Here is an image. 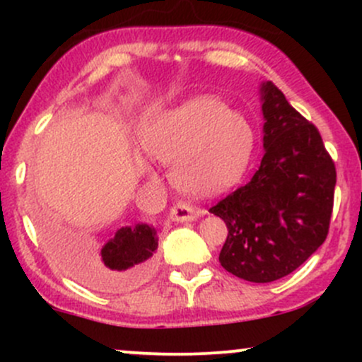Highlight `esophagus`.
<instances>
[{
  "mask_svg": "<svg viewBox=\"0 0 362 362\" xmlns=\"http://www.w3.org/2000/svg\"><path fill=\"white\" fill-rule=\"evenodd\" d=\"M201 214H204V211L195 209V207L185 204V202H177V204L170 209V218L178 223L194 221V219H197Z\"/></svg>",
  "mask_w": 362,
  "mask_h": 362,
  "instance_id": "obj_1",
  "label": "esophagus"
}]
</instances>
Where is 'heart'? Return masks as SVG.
Masks as SVG:
<instances>
[{
    "instance_id": "obj_1",
    "label": "heart",
    "mask_w": 362,
    "mask_h": 362,
    "mask_svg": "<svg viewBox=\"0 0 362 362\" xmlns=\"http://www.w3.org/2000/svg\"><path fill=\"white\" fill-rule=\"evenodd\" d=\"M139 144L151 160L172 165L184 192L211 195L242 178L255 148V131L214 97H195L149 117Z\"/></svg>"
}]
</instances>
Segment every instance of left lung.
Returning a JSON list of instances; mask_svg holds the SVG:
<instances>
[{"label": "left lung", "mask_w": 362, "mask_h": 362, "mask_svg": "<svg viewBox=\"0 0 362 362\" xmlns=\"http://www.w3.org/2000/svg\"><path fill=\"white\" fill-rule=\"evenodd\" d=\"M264 158L247 185L209 213L226 223L219 262L250 282L288 276L325 242L334 209L335 165L322 136L284 93L262 85Z\"/></svg>", "instance_id": "obj_1"}]
</instances>
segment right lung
I'll list each match as a JSON object with an SVG mask.
<instances>
[{
    "instance_id": "1",
    "label": "right lung",
    "mask_w": 362,
    "mask_h": 362,
    "mask_svg": "<svg viewBox=\"0 0 362 362\" xmlns=\"http://www.w3.org/2000/svg\"><path fill=\"white\" fill-rule=\"evenodd\" d=\"M45 235L56 242L52 224L45 226ZM158 248L156 230L148 224L120 228L112 240L95 253L83 247L80 257L81 279L91 288L120 291L143 281L155 267Z\"/></svg>"
}]
</instances>
